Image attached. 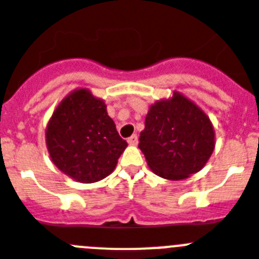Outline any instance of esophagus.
<instances>
[{
  "label": "esophagus",
  "instance_id": "obj_1",
  "mask_svg": "<svg viewBox=\"0 0 259 259\" xmlns=\"http://www.w3.org/2000/svg\"><path fill=\"white\" fill-rule=\"evenodd\" d=\"M127 143H129L130 146H137V144H138V137H137V134H133L132 137H129V138H127Z\"/></svg>",
  "mask_w": 259,
  "mask_h": 259
}]
</instances>
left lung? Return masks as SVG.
<instances>
[{
	"mask_svg": "<svg viewBox=\"0 0 259 259\" xmlns=\"http://www.w3.org/2000/svg\"><path fill=\"white\" fill-rule=\"evenodd\" d=\"M210 120L181 93L150 107L139 148L153 173L170 181L188 178L205 166L214 151Z\"/></svg>",
	"mask_w": 259,
	"mask_h": 259,
	"instance_id": "8db88e82",
	"label": "left lung"
}]
</instances>
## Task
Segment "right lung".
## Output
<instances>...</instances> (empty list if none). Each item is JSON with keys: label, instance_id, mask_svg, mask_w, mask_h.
Segmentation results:
<instances>
[{"label": "right lung", "instance_id": "obj_1", "mask_svg": "<svg viewBox=\"0 0 259 259\" xmlns=\"http://www.w3.org/2000/svg\"><path fill=\"white\" fill-rule=\"evenodd\" d=\"M46 146L55 166L81 183H94L112 173L126 148L107 106L88 89L67 95L46 127Z\"/></svg>", "mask_w": 259, "mask_h": 259}]
</instances>
